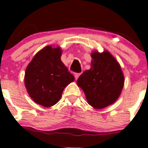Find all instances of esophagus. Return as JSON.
Here are the masks:
<instances>
[{
    "label": "esophagus",
    "instance_id": "obj_1",
    "mask_svg": "<svg viewBox=\"0 0 148 148\" xmlns=\"http://www.w3.org/2000/svg\"><path fill=\"white\" fill-rule=\"evenodd\" d=\"M74 77H75V79H78V78H79V76L81 75V74H78V73H74Z\"/></svg>",
    "mask_w": 148,
    "mask_h": 148
}]
</instances>
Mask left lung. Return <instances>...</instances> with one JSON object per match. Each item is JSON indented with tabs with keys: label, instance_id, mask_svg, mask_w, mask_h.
Here are the masks:
<instances>
[{
	"label": "left lung",
	"instance_id": "8db88e82",
	"mask_svg": "<svg viewBox=\"0 0 148 148\" xmlns=\"http://www.w3.org/2000/svg\"><path fill=\"white\" fill-rule=\"evenodd\" d=\"M91 67L79 76L77 85L88 103L96 109L113 104L121 95L125 77L116 59L108 51L91 53Z\"/></svg>",
	"mask_w": 148,
	"mask_h": 148
}]
</instances>
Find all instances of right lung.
Here are the masks:
<instances>
[{
  "label": "right lung",
  "instance_id": "obj_1",
  "mask_svg": "<svg viewBox=\"0 0 148 148\" xmlns=\"http://www.w3.org/2000/svg\"><path fill=\"white\" fill-rule=\"evenodd\" d=\"M47 46L35 54L27 66L24 83L29 96L36 103L51 107L58 102L64 88L74 81L61 60L60 47Z\"/></svg>",
  "mask_w": 148,
  "mask_h": 148
}]
</instances>
